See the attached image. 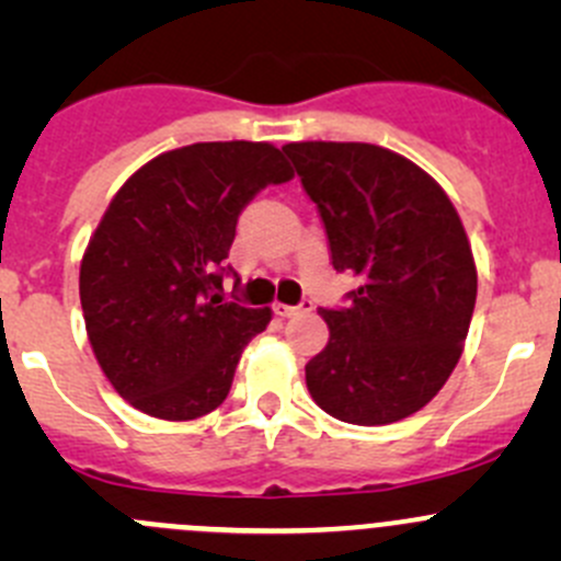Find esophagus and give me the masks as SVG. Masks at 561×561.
Returning <instances> with one entry per match:
<instances>
[{
    "label": "esophagus",
    "mask_w": 561,
    "mask_h": 561,
    "mask_svg": "<svg viewBox=\"0 0 561 561\" xmlns=\"http://www.w3.org/2000/svg\"><path fill=\"white\" fill-rule=\"evenodd\" d=\"M314 309L312 301H304L298 307H287V304H274V314L279 317H298V314H309Z\"/></svg>",
    "instance_id": "esophagus-1"
}]
</instances>
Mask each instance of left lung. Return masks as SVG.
Here are the masks:
<instances>
[{"label":"left lung","instance_id":"8db88e82","mask_svg":"<svg viewBox=\"0 0 561 561\" xmlns=\"http://www.w3.org/2000/svg\"><path fill=\"white\" fill-rule=\"evenodd\" d=\"M336 271L358 276L347 307L320 309L328 344L307 364L320 410L386 426L426 407L461 358L478 296L454 203L415 162L371 144H287Z\"/></svg>","mask_w":561,"mask_h":561}]
</instances>
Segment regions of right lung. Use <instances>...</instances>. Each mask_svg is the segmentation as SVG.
<instances>
[{"instance_id":"add662e5","label":"right lung","mask_w":561,"mask_h":561,"mask_svg":"<svg viewBox=\"0 0 561 561\" xmlns=\"http://www.w3.org/2000/svg\"><path fill=\"white\" fill-rule=\"evenodd\" d=\"M293 179L271 144H192L116 192L81 263V307L100 369L135 410L192 421L228 399L271 309L222 301L241 211ZM236 276V274H233Z\"/></svg>"}]
</instances>
